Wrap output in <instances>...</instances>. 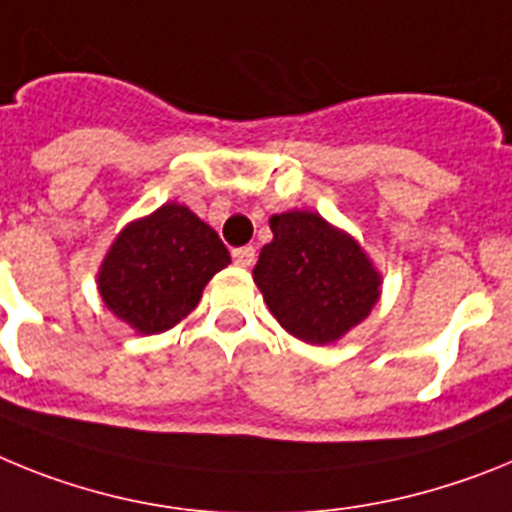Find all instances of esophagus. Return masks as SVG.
<instances>
[{"mask_svg": "<svg viewBox=\"0 0 512 512\" xmlns=\"http://www.w3.org/2000/svg\"><path fill=\"white\" fill-rule=\"evenodd\" d=\"M231 257H234V265H239V268H252L255 265V247H237L231 252Z\"/></svg>", "mask_w": 512, "mask_h": 512, "instance_id": "obj_1", "label": "esophagus"}]
</instances>
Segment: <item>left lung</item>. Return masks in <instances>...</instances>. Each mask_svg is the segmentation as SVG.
Returning a JSON list of instances; mask_svg holds the SVG:
<instances>
[{
	"instance_id": "left-lung-1",
	"label": "left lung",
	"mask_w": 512,
	"mask_h": 512,
	"mask_svg": "<svg viewBox=\"0 0 512 512\" xmlns=\"http://www.w3.org/2000/svg\"><path fill=\"white\" fill-rule=\"evenodd\" d=\"M270 231L252 275L283 330L327 345L371 314L381 273L350 234L311 211L275 213Z\"/></svg>"
}]
</instances>
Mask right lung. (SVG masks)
I'll list each match as a JSON object with an SVG mask.
<instances>
[{"label":"right lung","instance_id":"obj_1","mask_svg":"<svg viewBox=\"0 0 512 512\" xmlns=\"http://www.w3.org/2000/svg\"><path fill=\"white\" fill-rule=\"evenodd\" d=\"M229 262V250L206 221L188 206L164 203L115 237L97 288L115 317L154 335L188 317L206 283Z\"/></svg>","mask_w":512,"mask_h":512}]
</instances>
